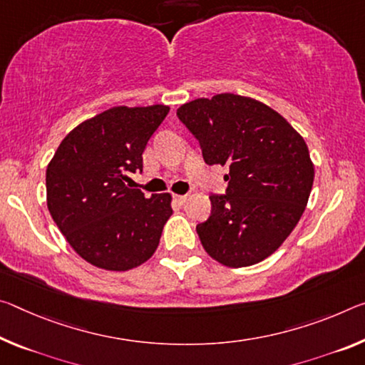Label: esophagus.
Here are the masks:
<instances>
[{
  "mask_svg": "<svg viewBox=\"0 0 365 365\" xmlns=\"http://www.w3.org/2000/svg\"><path fill=\"white\" fill-rule=\"evenodd\" d=\"M187 198H188V195H175V201L180 205H183L185 201H187Z\"/></svg>",
  "mask_w": 365,
  "mask_h": 365,
  "instance_id": "1",
  "label": "esophagus"
}]
</instances>
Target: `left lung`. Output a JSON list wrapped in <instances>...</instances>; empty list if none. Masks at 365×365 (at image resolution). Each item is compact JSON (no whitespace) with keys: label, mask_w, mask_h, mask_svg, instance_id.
I'll return each instance as SVG.
<instances>
[{"label":"left lung","mask_w":365,"mask_h":365,"mask_svg":"<svg viewBox=\"0 0 365 365\" xmlns=\"http://www.w3.org/2000/svg\"><path fill=\"white\" fill-rule=\"evenodd\" d=\"M177 117L207 165H227L225 195L196 225L207 255L230 268L259 263L282 245L307 206L314 164L304 138L263 102L235 94L195 99Z\"/></svg>","instance_id":"obj_1"}]
</instances>
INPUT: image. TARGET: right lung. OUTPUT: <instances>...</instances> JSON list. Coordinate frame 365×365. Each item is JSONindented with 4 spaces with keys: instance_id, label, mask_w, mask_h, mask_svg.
Returning a JSON list of instances; mask_svg holds the SVG:
<instances>
[{
    "instance_id": "right-lung-1",
    "label": "right lung",
    "mask_w": 365,
    "mask_h": 365,
    "mask_svg": "<svg viewBox=\"0 0 365 365\" xmlns=\"http://www.w3.org/2000/svg\"><path fill=\"white\" fill-rule=\"evenodd\" d=\"M167 106L113 107L69 131L47 167V206L86 262L128 271L153 257L172 216L169 193L146 198L128 188L143 153L169 113Z\"/></svg>"
}]
</instances>
